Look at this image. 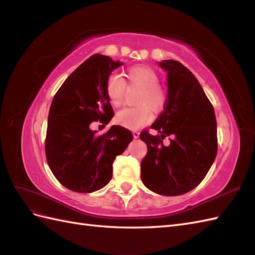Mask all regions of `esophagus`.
Returning <instances> with one entry per match:
<instances>
[{
	"label": "esophagus",
	"instance_id": "1",
	"mask_svg": "<svg viewBox=\"0 0 255 255\" xmlns=\"http://www.w3.org/2000/svg\"><path fill=\"white\" fill-rule=\"evenodd\" d=\"M133 136L135 139H137V138L139 137V132H137V130H133Z\"/></svg>",
	"mask_w": 255,
	"mask_h": 255
}]
</instances>
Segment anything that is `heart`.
Instances as JSON below:
<instances>
[{
	"label": "heart",
	"mask_w": 255,
	"mask_h": 255,
	"mask_svg": "<svg viewBox=\"0 0 255 255\" xmlns=\"http://www.w3.org/2000/svg\"><path fill=\"white\" fill-rule=\"evenodd\" d=\"M128 86L141 89L137 104L134 109H123L116 115V122L128 128H138L145 126L151 120V111L159 112L166 103V92L161 88L158 74L146 66H135L127 71ZM127 85L118 76H111L106 82V95L114 107H119L123 103Z\"/></svg>",
	"instance_id": "b5f03b06"
}]
</instances>
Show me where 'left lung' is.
<instances>
[{
    "instance_id": "1",
    "label": "left lung",
    "mask_w": 255,
    "mask_h": 255,
    "mask_svg": "<svg viewBox=\"0 0 255 255\" xmlns=\"http://www.w3.org/2000/svg\"><path fill=\"white\" fill-rule=\"evenodd\" d=\"M158 66L167 73L164 112L140 139L148 146L141 160V181L158 195L180 196L196 188L207 174L217 154V122L203 88L196 76L173 59ZM171 135V143L162 139Z\"/></svg>"
}]
</instances>
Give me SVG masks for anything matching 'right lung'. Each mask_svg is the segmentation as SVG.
<instances>
[{
  "mask_svg": "<svg viewBox=\"0 0 255 255\" xmlns=\"http://www.w3.org/2000/svg\"><path fill=\"white\" fill-rule=\"evenodd\" d=\"M122 65L95 54L68 76L53 98L45 156L54 176L72 191L89 194L106 186L116 156L133 140L130 130L120 126H112L103 135L90 128L91 122L109 125L114 117L105 86Z\"/></svg>",
  "mask_w": 255,
  "mask_h": 255,
  "instance_id": "obj_1",
  "label": "right lung"
}]
</instances>
